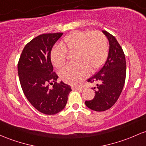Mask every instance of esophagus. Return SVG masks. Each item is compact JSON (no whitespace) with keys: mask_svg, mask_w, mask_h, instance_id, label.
Listing matches in <instances>:
<instances>
[{"mask_svg":"<svg viewBox=\"0 0 146 146\" xmlns=\"http://www.w3.org/2000/svg\"><path fill=\"white\" fill-rule=\"evenodd\" d=\"M71 89L73 90H82V87H80V86H72Z\"/></svg>","mask_w":146,"mask_h":146,"instance_id":"esophagus-1","label":"esophagus"}]
</instances>
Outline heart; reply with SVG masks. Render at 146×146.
<instances>
[{
  "mask_svg": "<svg viewBox=\"0 0 146 146\" xmlns=\"http://www.w3.org/2000/svg\"><path fill=\"white\" fill-rule=\"evenodd\" d=\"M67 52H76V63L66 65L60 72L61 79L69 84L77 85L88 76L89 70L94 72L100 68L108 54L106 36L100 31L78 30L68 35L61 42V46L53 48L50 60L56 68H60L66 61Z\"/></svg>",
  "mask_w": 146,
  "mask_h": 146,
  "instance_id": "b5f03b06",
  "label": "heart"
}]
</instances>
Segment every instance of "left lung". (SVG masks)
<instances>
[{
    "instance_id": "left-lung-1",
    "label": "left lung",
    "mask_w": 146,
    "mask_h": 146,
    "mask_svg": "<svg viewBox=\"0 0 146 146\" xmlns=\"http://www.w3.org/2000/svg\"><path fill=\"white\" fill-rule=\"evenodd\" d=\"M110 42L108 57L103 67L88 82L95 84V96L86 100L85 105L91 110L103 111L113 106L121 95L126 77V61L124 52L116 38L103 30Z\"/></svg>"
}]
</instances>
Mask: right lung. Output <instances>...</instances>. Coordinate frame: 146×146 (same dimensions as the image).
<instances>
[{"mask_svg": "<svg viewBox=\"0 0 146 146\" xmlns=\"http://www.w3.org/2000/svg\"><path fill=\"white\" fill-rule=\"evenodd\" d=\"M63 33H46L32 39L25 46L18 62V74L25 97L38 111L52 115L66 105L71 88L63 82H57L50 52ZM50 85H52L51 88Z\"/></svg>", "mask_w": 146, "mask_h": 146, "instance_id": "right-lung-1", "label": "right lung"}]
</instances>
